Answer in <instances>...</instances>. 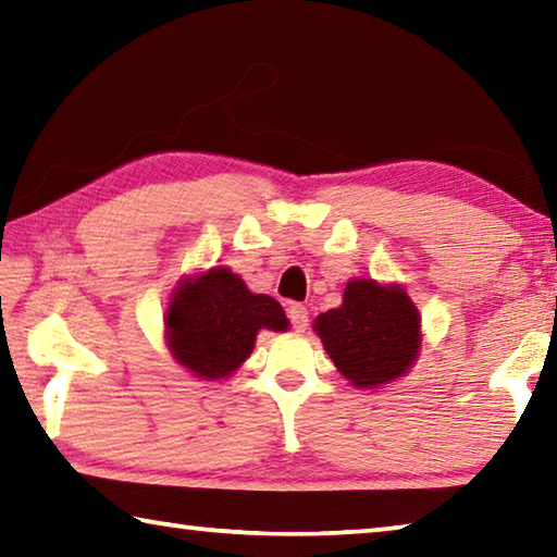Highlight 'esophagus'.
Returning a JSON list of instances; mask_svg holds the SVG:
<instances>
[{"label":"esophagus","mask_w":557,"mask_h":557,"mask_svg":"<svg viewBox=\"0 0 557 557\" xmlns=\"http://www.w3.org/2000/svg\"><path fill=\"white\" fill-rule=\"evenodd\" d=\"M287 314H289L292 329H295V332H305V329H307V322H309V312H307V307H305V305H292V307L287 309Z\"/></svg>","instance_id":"obj_1"}]
</instances>
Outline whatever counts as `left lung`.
I'll return each mask as SVG.
<instances>
[{
    "label": "left lung",
    "mask_w": 557,
    "mask_h": 557,
    "mask_svg": "<svg viewBox=\"0 0 557 557\" xmlns=\"http://www.w3.org/2000/svg\"><path fill=\"white\" fill-rule=\"evenodd\" d=\"M422 319L403 285L348 280L342 307L314 319L336 371L354 388H381L408 375L420 356Z\"/></svg>",
    "instance_id": "obj_1"
}]
</instances>
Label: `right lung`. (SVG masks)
<instances>
[{
    "instance_id": "right-lung-1",
    "label": "right lung",
    "mask_w": 557,
    "mask_h": 557,
    "mask_svg": "<svg viewBox=\"0 0 557 557\" xmlns=\"http://www.w3.org/2000/svg\"><path fill=\"white\" fill-rule=\"evenodd\" d=\"M260 329L287 332L285 309L250 292L225 265L178 280L164 312L169 354L199 381L231 379L256 348Z\"/></svg>"
}]
</instances>
